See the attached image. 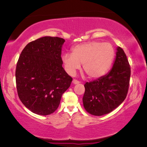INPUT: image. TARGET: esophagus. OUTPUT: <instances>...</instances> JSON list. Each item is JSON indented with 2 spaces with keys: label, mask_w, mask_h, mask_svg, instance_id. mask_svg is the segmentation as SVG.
<instances>
[{
  "label": "esophagus",
  "mask_w": 147,
  "mask_h": 147,
  "mask_svg": "<svg viewBox=\"0 0 147 147\" xmlns=\"http://www.w3.org/2000/svg\"><path fill=\"white\" fill-rule=\"evenodd\" d=\"M73 83L74 84H78L80 83V82L78 80H76V79H74L73 80Z\"/></svg>",
  "instance_id": "obj_1"
}]
</instances>
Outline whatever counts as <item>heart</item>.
<instances>
[{
    "instance_id": "heart-1",
    "label": "heart",
    "mask_w": 147,
    "mask_h": 147,
    "mask_svg": "<svg viewBox=\"0 0 147 147\" xmlns=\"http://www.w3.org/2000/svg\"><path fill=\"white\" fill-rule=\"evenodd\" d=\"M115 51L108 43L91 41L78 45L72 49V54L62 56L65 69L73 75L83 64V71L90 78H98L104 75L113 63Z\"/></svg>"
}]
</instances>
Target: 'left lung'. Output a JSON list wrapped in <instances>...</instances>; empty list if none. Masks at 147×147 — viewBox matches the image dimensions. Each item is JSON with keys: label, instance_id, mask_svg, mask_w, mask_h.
I'll return each mask as SVG.
<instances>
[{"label": "left lung", "instance_id": "1", "mask_svg": "<svg viewBox=\"0 0 147 147\" xmlns=\"http://www.w3.org/2000/svg\"><path fill=\"white\" fill-rule=\"evenodd\" d=\"M112 69L105 76L84 84V107L91 115L101 116L110 113L127 95L131 70L123 49L117 47Z\"/></svg>", "mask_w": 147, "mask_h": 147}]
</instances>
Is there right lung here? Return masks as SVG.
<instances>
[{"instance_id":"obj_1","label":"right lung","mask_w":147,"mask_h":147,"mask_svg":"<svg viewBox=\"0 0 147 147\" xmlns=\"http://www.w3.org/2000/svg\"><path fill=\"white\" fill-rule=\"evenodd\" d=\"M64 42L58 37L39 38L26 45L17 61L16 80L19 98L38 115L54 113L73 80L62 67Z\"/></svg>"}]
</instances>
